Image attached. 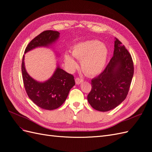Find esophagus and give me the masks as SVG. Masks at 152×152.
<instances>
[{
    "instance_id": "obj_1",
    "label": "esophagus",
    "mask_w": 152,
    "mask_h": 152,
    "mask_svg": "<svg viewBox=\"0 0 152 152\" xmlns=\"http://www.w3.org/2000/svg\"><path fill=\"white\" fill-rule=\"evenodd\" d=\"M84 81V80L81 79V78H76L75 79V83L76 84H80L81 82Z\"/></svg>"
}]
</instances>
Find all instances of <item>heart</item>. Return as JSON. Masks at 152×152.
Here are the masks:
<instances>
[{
    "label": "heart",
    "mask_w": 152,
    "mask_h": 152,
    "mask_svg": "<svg viewBox=\"0 0 152 152\" xmlns=\"http://www.w3.org/2000/svg\"><path fill=\"white\" fill-rule=\"evenodd\" d=\"M108 53L107 46L97 40L84 41L72 48V55L81 60L82 70L89 75H96L103 70ZM72 56L67 52L64 54L65 62L72 70L77 66V63Z\"/></svg>",
    "instance_id": "heart-1"
}]
</instances>
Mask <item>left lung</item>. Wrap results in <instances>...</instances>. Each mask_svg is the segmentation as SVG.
<instances>
[{
    "label": "left lung",
    "mask_w": 152,
    "mask_h": 152,
    "mask_svg": "<svg viewBox=\"0 0 152 152\" xmlns=\"http://www.w3.org/2000/svg\"><path fill=\"white\" fill-rule=\"evenodd\" d=\"M134 74L131 54L115 38L113 56L104 71L91 80L87 101L94 109L107 112L120 104L127 97Z\"/></svg>",
    "instance_id": "1"
}]
</instances>
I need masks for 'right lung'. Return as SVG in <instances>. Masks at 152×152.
<instances>
[{
	"instance_id": "obj_1",
	"label": "right lung",
	"mask_w": 152,
	"mask_h": 152,
	"mask_svg": "<svg viewBox=\"0 0 152 152\" xmlns=\"http://www.w3.org/2000/svg\"><path fill=\"white\" fill-rule=\"evenodd\" d=\"M57 31L45 30L35 37L28 44L25 53L38 47H49L58 39ZM23 55L21 64L23 80L29 98L40 108L53 110L60 107L68 95L70 90L75 86L74 77L57 66L53 76L44 82H37L26 72Z\"/></svg>"
}]
</instances>
